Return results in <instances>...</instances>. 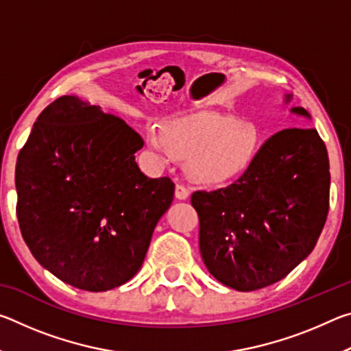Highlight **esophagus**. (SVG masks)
<instances>
[{
    "label": "esophagus",
    "instance_id": "34e87169",
    "mask_svg": "<svg viewBox=\"0 0 351 351\" xmlns=\"http://www.w3.org/2000/svg\"><path fill=\"white\" fill-rule=\"evenodd\" d=\"M190 195V189L189 186H186V184H176L175 187V197L178 199H187Z\"/></svg>",
    "mask_w": 351,
    "mask_h": 351
}]
</instances>
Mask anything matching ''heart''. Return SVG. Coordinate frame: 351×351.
I'll return each mask as SVG.
<instances>
[{
  "mask_svg": "<svg viewBox=\"0 0 351 351\" xmlns=\"http://www.w3.org/2000/svg\"><path fill=\"white\" fill-rule=\"evenodd\" d=\"M148 142L154 150L189 159L193 180L219 184L241 175L254 161L260 136L249 122L230 116L198 112L170 121L159 132L152 128Z\"/></svg>",
  "mask_w": 351,
  "mask_h": 351,
  "instance_id": "obj_1",
  "label": "heart"
}]
</instances>
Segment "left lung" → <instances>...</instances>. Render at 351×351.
Segmentation results:
<instances>
[{"mask_svg":"<svg viewBox=\"0 0 351 351\" xmlns=\"http://www.w3.org/2000/svg\"><path fill=\"white\" fill-rule=\"evenodd\" d=\"M293 111L310 117L302 106ZM190 201L210 274L237 291L269 287L310 255L322 232L330 207L326 147L316 128H285L234 184L197 190Z\"/></svg>","mask_w":351,"mask_h":351,"instance_id":"1","label":"left lung"}]
</instances>
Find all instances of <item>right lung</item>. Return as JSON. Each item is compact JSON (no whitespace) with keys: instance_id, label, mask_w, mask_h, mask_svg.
I'll return each mask as SVG.
<instances>
[{"instance_id":"1","label":"right lung","mask_w":351,"mask_h":351,"mask_svg":"<svg viewBox=\"0 0 351 351\" xmlns=\"http://www.w3.org/2000/svg\"><path fill=\"white\" fill-rule=\"evenodd\" d=\"M142 145L122 119L75 96L56 99L35 121L16 159V217L35 260L62 282L100 293L144 263L175 184L142 173Z\"/></svg>"}]
</instances>
